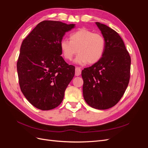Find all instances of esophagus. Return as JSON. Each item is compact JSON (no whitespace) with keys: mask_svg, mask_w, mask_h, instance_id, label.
I'll return each instance as SVG.
<instances>
[{"mask_svg":"<svg viewBox=\"0 0 148 148\" xmlns=\"http://www.w3.org/2000/svg\"><path fill=\"white\" fill-rule=\"evenodd\" d=\"M82 73V70L79 67H76L75 69V75L76 76H79Z\"/></svg>","mask_w":148,"mask_h":148,"instance_id":"obj_1","label":"esophagus"}]
</instances>
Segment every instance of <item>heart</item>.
<instances>
[{
    "label": "heart",
    "instance_id": "obj_1",
    "mask_svg": "<svg viewBox=\"0 0 148 148\" xmlns=\"http://www.w3.org/2000/svg\"><path fill=\"white\" fill-rule=\"evenodd\" d=\"M70 39H63L60 42L62 54L67 60L72 59L78 52V54L74 60L75 64H95L104 55L106 42L104 36L99 33L80 29L71 33Z\"/></svg>",
    "mask_w": 148,
    "mask_h": 148
}]
</instances>
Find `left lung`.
Wrapping results in <instances>:
<instances>
[{
	"instance_id": "obj_1",
	"label": "left lung",
	"mask_w": 148,
	"mask_h": 148,
	"mask_svg": "<svg viewBox=\"0 0 148 148\" xmlns=\"http://www.w3.org/2000/svg\"><path fill=\"white\" fill-rule=\"evenodd\" d=\"M106 46L101 59L82 71L83 97L92 108H111L125 93L130 77L131 58L122 39L115 31L96 22Z\"/></svg>"
}]
</instances>
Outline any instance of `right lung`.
<instances>
[{"label":"right lung","mask_w":148,"mask_h":148,"mask_svg":"<svg viewBox=\"0 0 148 148\" xmlns=\"http://www.w3.org/2000/svg\"><path fill=\"white\" fill-rule=\"evenodd\" d=\"M75 24L45 20L40 22L22 42L16 68L21 92L37 109L59 106L75 75L73 65L61 56L60 42Z\"/></svg>","instance_id":"add662e5"}]
</instances>
